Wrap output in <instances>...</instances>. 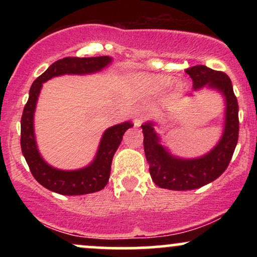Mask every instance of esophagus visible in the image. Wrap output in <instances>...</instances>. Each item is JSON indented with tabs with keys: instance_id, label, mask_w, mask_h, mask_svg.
Wrapping results in <instances>:
<instances>
[{
	"instance_id": "obj_1",
	"label": "esophagus",
	"mask_w": 257,
	"mask_h": 257,
	"mask_svg": "<svg viewBox=\"0 0 257 257\" xmlns=\"http://www.w3.org/2000/svg\"><path fill=\"white\" fill-rule=\"evenodd\" d=\"M147 117H149V107H147L146 105L139 106L137 112H135V120H134L135 126H140Z\"/></svg>"
}]
</instances>
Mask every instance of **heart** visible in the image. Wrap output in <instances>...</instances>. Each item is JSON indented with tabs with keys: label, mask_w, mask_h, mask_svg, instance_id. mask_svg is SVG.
Here are the masks:
<instances>
[{
	"label": "heart",
	"mask_w": 257,
	"mask_h": 257,
	"mask_svg": "<svg viewBox=\"0 0 257 257\" xmlns=\"http://www.w3.org/2000/svg\"><path fill=\"white\" fill-rule=\"evenodd\" d=\"M172 82H173V79L170 77H167V76H158V77L152 78V83L155 85H157V87H161V88L168 87V85L172 84Z\"/></svg>",
	"instance_id": "b5f03b06"
}]
</instances>
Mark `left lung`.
Wrapping results in <instances>:
<instances>
[{"instance_id": "1", "label": "left lung", "mask_w": 257, "mask_h": 257, "mask_svg": "<svg viewBox=\"0 0 257 257\" xmlns=\"http://www.w3.org/2000/svg\"><path fill=\"white\" fill-rule=\"evenodd\" d=\"M186 72L192 78L193 89L197 90L206 85L221 91L225 96V131L219 144L208 155L196 159H181L174 157L159 144V138L152 123L141 125L144 150L151 178L158 187L174 191L194 190L219 178L231 162L239 134L238 101L228 76L204 65L188 67Z\"/></svg>"}]
</instances>
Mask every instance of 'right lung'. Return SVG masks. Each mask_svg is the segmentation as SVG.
<instances>
[{"instance_id":"1","label":"right lung","mask_w":257,"mask_h":257,"mask_svg":"<svg viewBox=\"0 0 257 257\" xmlns=\"http://www.w3.org/2000/svg\"><path fill=\"white\" fill-rule=\"evenodd\" d=\"M111 63L110 57L77 58L67 57L53 63L40 77L35 79L29 93L22 116V132H20V146L28 163L30 172L35 179L43 187L65 196H78L98 192L107 185L111 173V163L114 153L118 149L120 141L126 129L132 128V122H124L113 125L104 133L100 143L96 157L90 166L79 170H59L46 163L38 153L34 133V112L36 107L38 94L43 82L55 76L65 73L84 75L100 71Z\"/></svg>"}]
</instances>
